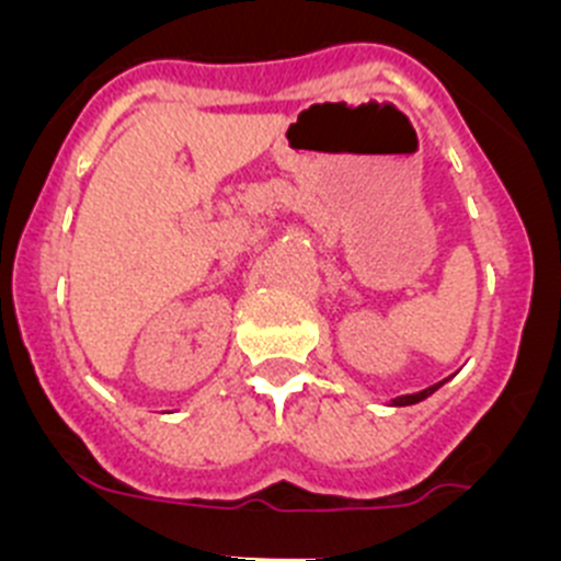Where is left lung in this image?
<instances>
[{"mask_svg":"<svg viewBox=\"0 0 561 561\" xmlns=\"http://www.w3.org/2000/svg\"><path fill=\"white\" fill-rule=\"evenodd\" d=\"M440 385H444V381H438V385H433V388H427V390H421V393L399 396V399H393V404H396V408H408V404H419V401H424V399H427V396H433L435 390L440 388Z\"/></svg>","mask_w":561,"mask_h":561,"instance_id":"obj_1","label":"left lung"}]
</instances>
